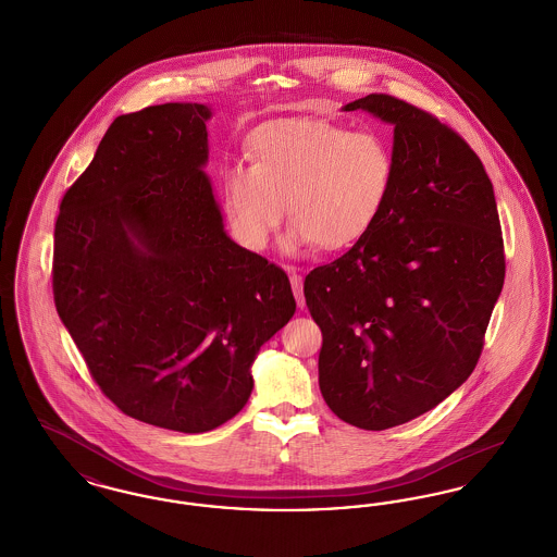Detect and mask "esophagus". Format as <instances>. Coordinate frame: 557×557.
I'll list each match as a JSON object with an SVG mask.
<instances>
[{
  "label": "esophagus",
  "instance_id": "34e87169",
  "mask_svg": "<svg viewBox=\"0 0 557 557\" xmlns=\"http://www.w3.org/2000/svg\"><path fill=\"white\" fill-rule=\"evenodd\" d=\"M290 286L292 292H294V298H296V305L300 307V309H305V292H302V277L296 273V271H292L290 273Z\"/></svg>",
  "mask_w": 557,
  "mask_h": 557
}]
</instances>
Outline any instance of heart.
<instances>
[{"mask_svg": "<svg viewBox=\"0 0 557 557\" xmlns=\"http://www.w3.org/2000/svg\"><path fill=\"white\" fill-rule=\"evenodd\" d=\"M252 162L221 171L223 211L242 246L265 248L286 211L294 221L284 252L318 242L325 250L363 238L386 209L395 186V157L375 133H352L323 119H275L250 139Z\"/></svg>", "mask_w": 557, "mask_h": 557, "instance_id": "1", "label": "heart"}]
</instances>
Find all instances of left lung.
Here are the masks:
<instances>
[{"instance_id":"1","label":"left lung","mask_w":557,"mask_h":557,"mask_svg":"<svg viewBox=\"0 0 557 557\" xmlns=\"http://www.w3.org/2000/svg\"><path fill=\"white\" fill-rule=\"evenodd\" d=\"M366 110L395 127V186L377 223L305 280L323 345L319 388L346 424H405L474 371L505 257L493 184L438 119L386 94Z\"/></svg>"}]
</instances>
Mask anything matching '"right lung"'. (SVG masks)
<instances>
[{"mask_svg":"<svg viewBox=\"0 0 557 557\" xmlns=\"http://www.w3.org/2000/svg\"><path fill=\"white\" fill-rule=\"evenodd\" d=\"M211 116L196 102L116 116L53 230L55 311L89 373L129 418L186 434L238 413L296 311L288 275L225 232Z\"/></svg>","mask_w":557,"mask_h":557,"instance_id":"1","label":"right lung"}]
</instances>
